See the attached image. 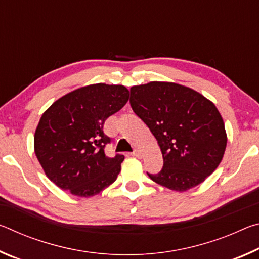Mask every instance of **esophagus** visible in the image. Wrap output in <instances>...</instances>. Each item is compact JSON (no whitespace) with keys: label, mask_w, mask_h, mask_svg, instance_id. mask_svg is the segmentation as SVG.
<instances>
[{"label":"esophagus","mask_w":259,"mask_h":259,"mask_svg":"<svg viewBox=\"0 0 259 259\" xmlns=\"http://www.w3.org/2000/svg\"><path fill=\"white\" fill-rule=\"evenodd\" d=\"M131 155L135 156V157H138V159H139V157H142V152L138 151V150H135L133 153H131Z\"/></svg>","instance_id":"1"}]
</instances>
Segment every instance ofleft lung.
Returning <instances> with one entry per match:
<instances>
[{"instance_id":"obj_1","label":"left lung","mask_w":259,"mask_h":259,"mask_svg":"<svg viewBox=\"0 0 259 259\" xmlns=\"http://www.w3.org/2000/svg\"><path fill=\"white\" fill-rule=\"evenodd\" d=\"M130 105L157 140L163 168L148 175L169 190L203 183L222 162L227 135L221 113L204 96L174 82L153 81L130 89Z\"/></svg>"}]
</instances>
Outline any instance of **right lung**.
<instances>
[{
	"label": "right lung",
	"mask_w": 259,
	"mask_h": 259,
	"mask_svg": "<svg viewBox=\"0 0 259 259\" xmlns=\"http://www.w3.org/2000/svg\"><path fill=\"white\" fill-rule=\"evenodd\" d=\"M128 99L124 85L97 83L71 91L42 114L34 151L52 183L73 195L90 198L116 181L124 156L105 155L111 139L103 126Z\"/></svg>",
	"instance_id": "1"
}]
</instances>
